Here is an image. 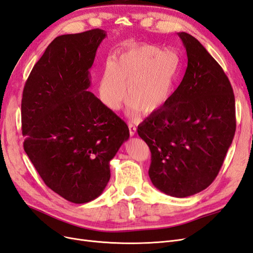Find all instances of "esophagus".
Here are the masks:
<instances>
[{"label": "esophagus", "instance_id": "obj_1", "mask_svg": "<svg viewBox=\"0 0 253 253\" xmlns=\"http://www.w3.org/2000/svg\"><path fill=\"white\" fill-rule=\"evenodd\" d=\"M127 126H128V129H129V135L134 136L136 134V126L132 124V122H127Z\"/></svg>", "mask_w": 253, "mask_h": 253}]
</instances>
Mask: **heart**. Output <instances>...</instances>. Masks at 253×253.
I'll use <instances>...</instances> for the list:
<instances>
[{
  "label": "heart",
  "instance_id": "heart-1",
  "mask_svg": "<svg viewBox=\"0 0 253 253\" xmlns=\"http://www.w3.org/2000/svg\"><path fill=\"white\" fill-rule=\"evenodd\" d=\"M178 68L179 57L175 51L150 44L135 45L105 64L99 96L112 111L119 110L127 98L133 110L152 113L169 99Z\"/></svg>",
  "mask_w": 253,
  "mask_h": 253
}]
</instances>
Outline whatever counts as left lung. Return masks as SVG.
<instances>
[{
	"label": "left lung",
	"mask_w": 253,
	"mask_h": 253,
	"mask_svg": "<svg viewBox=\"0 0 253 253\" xmlns=\"http://www.w3.org/2000/svg\"><path fill=\"white\" fill-rule=\"evenodd\" d=\"M188 66L164 106L137 132L151 151L149 176L162 192L187 197L209 187L236 127L234 94L223 68L194 37L178 33Z\"/></svg>",
	"instance_id": "obj_1"
}]
</instances>
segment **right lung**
<instances>
[{
    "mask_svg": "<svg viewBox=\"0 0 253 253\" xmlns=\"http://www.w3.org/2000/svg\"><path fill=\"white\" fill-rule=\"evenodd\" d=\"M105 37L99 28L57 37L23 89L24 151L45 185L75 204L103 192L111 159L129 137L126 122L87 90Z\"/></svg>",
    "mask_w": 253,
    "mask_h": 253,
    "instance_id": "right-lung-1",
    "label": "right lung"
}]
</instances>
